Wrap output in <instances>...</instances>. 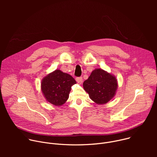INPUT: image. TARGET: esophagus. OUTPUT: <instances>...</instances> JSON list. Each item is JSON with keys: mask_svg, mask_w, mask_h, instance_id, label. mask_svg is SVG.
Segmentation results:
<instances>
[{"mask_svg": "<svg viewBox=\"0 0 157 157\" xmlns=\"http://www.w3.org/2000/svg\"><path fill=\"white\" fill-rule=\"evenodd\" d=\"M76 81L78 83L81 84V83H82V77H77V78H76Z\"/></svg>", "mask_w": 157, "mask_h": 157, "instance_id": "esophagus-1", "label": "esophagus"}]
</instances>
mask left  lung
I'll return each instance as SVG.
<instances>
[{"mask_svg":"<svg viewBox=\"0 0 157 157\" xmlns=\"http://www.w3.org/2000/svg\"><path fill=\"white\" fill-rule=\"evenodd\" d=\"M83 87L93 101L102 104L114 97L117 82L113 75L101 69H96L84 81Z\"/></svg>","mask_w":157,"mask_h":157,"instance_id":"obj_1","label":"left lung"}]
</instances>
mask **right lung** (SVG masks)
Here are the masks:
<instances>
[{
    "label": "right lung",
    "instance_id": "1",
    "mask_svg": "<svg viewBox=\"0 0 157 157\" xmlns=\"http://www.w3.org/2000/svg\"><path fill=\"white\" fill-rule=\"evenodd\" d=\"M76 83L71 75L57 70L43 78L41 90L49 102L58 106L68 99L71 86Z\"/></svg>",
    "mask_w": 157,
    "mask_h": 157
}]
</instances>
